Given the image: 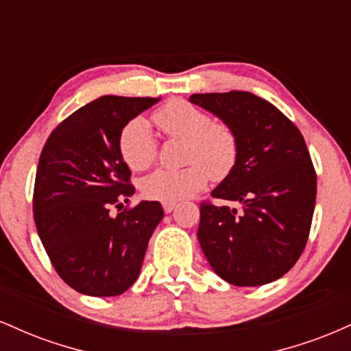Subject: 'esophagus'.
I'll return each mask as SVG.
<instances>
[{"instance_id":"1","label":"esophagus","mask_w":351,"mask_h":351,"mask_svg":"<svg viewBox=\"0 0 351 351\" xmlns=\"http://www.w3.org/2000/svg\"><path fill=\"white\" fill-rule=\"evenodd\" d=\"M175 206H176V203H163L165 213H171L173 209H175Z\"/></svg>"}]
</instances>
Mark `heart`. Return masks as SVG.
Returning a JSON list of instances; mask_svg holds the SVG:
<instances>
[{
	"instance_id": "1",
	"label": "heart",
	"mask_w": 351,
	"mask_h": 351,
	"mask_svg": "<svg viewBox=\"0 0 351 351\" xmlns=\"http://www.w3.org/2000/svg\"><path fill=\"white\" fill-rule=\"evenodd\" d=\"M160 130L170 138L186 140L184 168H160L140 181L147 198L163 203L193 196L206 186L209 175L224 180L234 170L239 156V142L228 123L215 122L209 112L188 100H171L153 114ZM120 156L134 171L147 170L156 160L158 143L150 123L135 117L125 123L119 135Z\"/></svg>"
}]
</instances>
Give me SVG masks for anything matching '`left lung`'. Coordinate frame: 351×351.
Returning a JSON list of instances; mask_svg holds the SVG:
<instances>
[{"label": "left lung", "mask_w": 351, "mask_h": 351, "mask_svg": "<svg viewBox=\"0 0 351 351\" xmlns=\"http://www.w3.org/2000/svg\"><path fill=\"white\" fill-rule=\"evenodd\" d=\"M239 142L237 163L199 204L198 239L221 279L256 287L280 279L307 244L317 173L304 136L277 107L251 92L193 94Z\"/></svg>", "instance_id": "1"}]
</instances>
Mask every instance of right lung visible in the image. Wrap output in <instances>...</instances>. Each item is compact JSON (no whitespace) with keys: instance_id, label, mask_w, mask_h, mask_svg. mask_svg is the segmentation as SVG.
Masks as SVG:
<instances>
[{"instance_id":"obj_1","label":"right lung","mask_w":351,"mask_h":351,"mask_svg":"<svg viewBox=\"0 0 351 351\" xmlns=\"http://www.w3.org/2000/svg\"><path fill=\"white\" fill-rule=\"evenodd\" d=\"M158 99L104 95L62 120L44 145L33 213L52 267L92 297L120 295L138 279L148 241L163 217L158 201L125 206L135 193L119 152L128 120Z\"/></svg>"}]
</instances>
